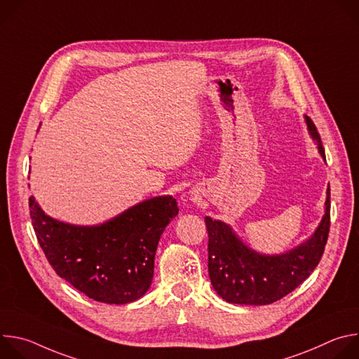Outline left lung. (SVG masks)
Segmentation results:
<instances>
[{
  "mask_svg": "<svg viewBox=\"0 0 359 359\" xmlns=\"http://www.w3.org/2000/svg\"><path fill=\"white\" fill-rule=\"evenodd\" d=\"M310 135L325 158L320 133L314 122L305 116ZM330 186L327 189L325 215L314 234L298 247L266 255L248 248L219 220L204 219L209 233V276L217 294L231 304L267 305L281 299L310 277L318 266L330 233Z\"/></svg>",
  "mask_w": 359,
  "mask_h": 359,
  "instance_id": "8db88e82",
  "label": "left lung"
}]
</instances>
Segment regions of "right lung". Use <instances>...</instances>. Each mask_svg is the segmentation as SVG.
I'll return each instance as SVG.
<instances>
[{"instance_id": "obj_1", "label": "right lung", "mask_w": 359, "mask_h": 359, "mask_svg": "<svg viewBox=\"0 0 359 359\" xmlns=\"http://www.w3.org/2000/svg\"><path fill=\"white\" fill-rule=\"evenodd\" d=\"M177 213L172 196H159L86 227L46 216L29 197L32 226L50 267L89 298L107 304H128L144 295L161 236Z\"/></svg>"}]
</instances>
